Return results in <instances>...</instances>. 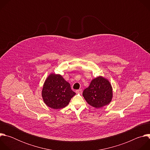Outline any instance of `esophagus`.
<instances>
[{
  "label": "esophagus",
  "mask_w": 150,
  "mask_h": 150,
  "mask_svg": "<svg viewBox=\"0 0 150 150\" xmlns=\"http://www.w3.org/2000/svg\"><path fill=\"white\" fill-rule=\"evenodd\" d=\"M76 93H82V89H79L76 90Z\"/></svg>",
  "instance_id": "obj_1"
}]
</instances>
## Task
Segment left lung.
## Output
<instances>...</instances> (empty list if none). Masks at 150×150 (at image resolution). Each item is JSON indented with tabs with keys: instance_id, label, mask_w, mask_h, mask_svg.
<instances>
[{
	"instance_id": "obj_1",
	"label": "left lung",
	"mask_w": 150,
	"mask_h": 150,
	"mask_svg": "<svg viewBox=\"0 0 150 150\" xmlns=\"http://www.w3.org/2000/svg\"><path fill=\"white\" fill-rule=\"evenodd\" d=\"M85 100L91 106L100 108L112 101L113 91L110 82L102 76H98L90 83L82 93Z\"/></svg>"
}]
</instances>
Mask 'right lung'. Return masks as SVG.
<instances>
[{
  "instance_id": "obj_1",
  "label": "right lung",
  "mask_w": 150,
  "mask_h": 150,
  "mask_svg": "<svg viewBox=\"0 0 150 150\" xmlns=\"http://www.w3.org/2000/svg\"><path fill=\"white\" fill-rule=\"evenodd\" d=\"M67 82L60 75L51 74L45 81L42 90V97L45 104L54 109L66 107L75 95Z\"/></svg>"
}]
</instances>
